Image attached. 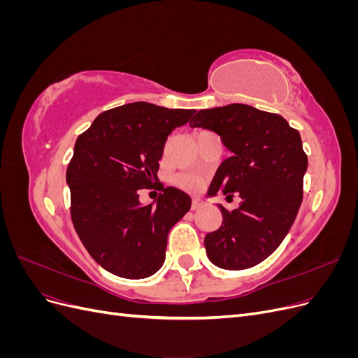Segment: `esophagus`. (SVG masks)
I'll return each mask as SVG.
<instances>
[{
    "mask_svg": "<svg viewBox=\"0 0 358 358\" xmlns=\"http://www.w3.org/2000/svg\"><path fill=\"white\" fill-rule=\"evenodd\" d=\"M203 206V201L200 200V199H192V204H191V208H192V210H197V209H200Z\"/></svg>",
    "mask_w": 358,
    "mask_h": 358,
    "instance_id": "esophagus-1",
    "label": "esophagus"
}]
</instances>
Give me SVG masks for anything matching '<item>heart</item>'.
Wrapping results in <instances>:
<instances>
[{"label": "heart", "mask_w": 358, "mask_h": 358, "mask_svg": "<svg viewBox=\"0 0 358 358\" xmlns=\"http://www.w3.org/2000/svg\"><path fill=\"white\" fill-rule=\"evenodd\" d=\"M176 185L183 188V189H188V191H192L196 192L201 188V179L194 176V175H188V173H185V175H179L176 179Z\"/></svg>", "instance_id": "heart-1"}]
</instances>
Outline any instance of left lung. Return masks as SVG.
Returning a JSON list of instances; mask_svg holds the SVG:
<instances>
[{
	"mask_svg": "<svg viewBox=\"0 0 358 358\" xmlns=\"http://www.w3.org/2000/svg\"><path fill=\"white\" fill-rule=\"evenodd\" d=\"M189 125L212 129L233 154L216 170L208 196L236 192L242 200L231 212L220 204L222 224L206 234V254L227 270L257 266L282 243L300 209L308 169L300 134L280 115L246 104L203 109Z\"/></svg>",
	"mask_w": 358,
	"mask_h": 358,
	"instance_id": "obj_1",
	"label": "left lung"
}]
</instances>
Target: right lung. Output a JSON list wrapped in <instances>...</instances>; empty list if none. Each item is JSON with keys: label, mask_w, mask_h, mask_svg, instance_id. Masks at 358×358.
I'll list each match as a JSON object with an SVG mask.
<instances>
[{"label": "right lung", "mask_w": 358, "mask_h": 358, "mask_svg": "<svg viewBox=\"0 0 358 358\" xmlns=\"http://www.w3.org/2000/svg\"><path fill=\"white\" fill-rule=\"evenodd\" d=\"M192 113L129 103L100 113L76 140L67 167L71 221L107 272L142 279L164 263L169 231L189 210L191 197L161 183L157 204L142 206L138 189L155 188L167 137Z\"/></svg>", "instance_id": "right-lung-1"}]
</instances>
